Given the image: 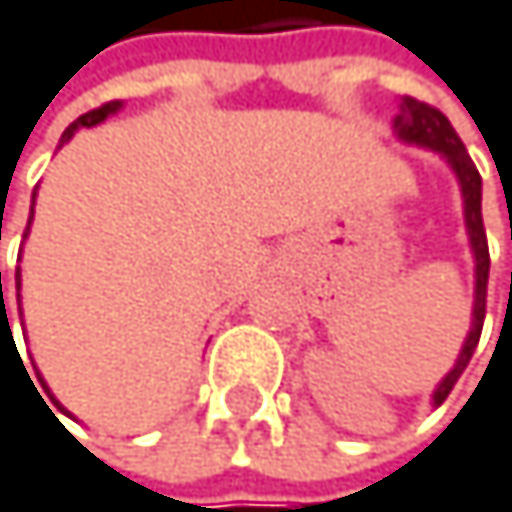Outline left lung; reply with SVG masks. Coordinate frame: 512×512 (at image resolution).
I'll return each instance as SVG.
<instances>
[{
  "label": "left lung",
  "instance_id": "left-lung-1",
  "mask_svg": "<svg viewBox=\"0 0 512 512\" xmlns=\"http://www.w3.org/2000/svg\"><path fill=\"white\" fill-rule=\"evenodd\" d=\"M392 130L404 145H416V149H429L435 152L441 161H445L454 173V180L460 186V198H463V223H466V239H469V251H473V264H476V286H473V320H469V332L463 339V348L454 360V367L445 373L432 392V407H438L451 395V388L457 385V379L463 376L469 357H473L479 335H482V323H485V292H488V239H485V226H482V177L473 164V158L466 155L460 136L454 133L451 120L441 114L438 108H429L426 102H416L410 96H404L398 102V114L392 120Z\"/></svg>",
  "mask_w": 512,
  "mask_h": 512
}]
</instances>
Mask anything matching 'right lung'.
Segmentation results:
<instances>
[{"label":"right lung","instance_id":"1","mask_svg":"<svg viewBox=\"0 0 512 512\" xmlns=\"http://www.w3.org/2000/svg\"><path fill=\"white\" fill-rule=\"evenodd\" d=\"M120 108H124V102H108V105H102V108H96V111H89V114L77 117L74 124L67 127L64 133H61V145H64V142H71V139H74V133H77L80 127H96V124H102L105 117L117 114ZM61 145H58V149H61ZM33 205H36V192H33V201H30V220H27V233H30V223H33ZM27 233H24V239H27ZM0 279H2V276H0ZM15 289H18V311H21V267H18V273H15ZM0 295H2V282H0ZM2 304H5V301H2ZM0 326H2V329H8V335H11V326H8V314H5V307H2ZM11 342H15V335H11ZM15 351H18V348H15ZM18 357H21V354H18ZM27 376H30V373H27ZM36 376H39V382H43L46 395H49V398L55 401V395H52V388L46 385L43 373H36ZM55 407H58L61 413H67V416H71V410H64V407H61V401H55Z\"/></svg>","mask_w":512,"mask_h":512}]
</instances>
